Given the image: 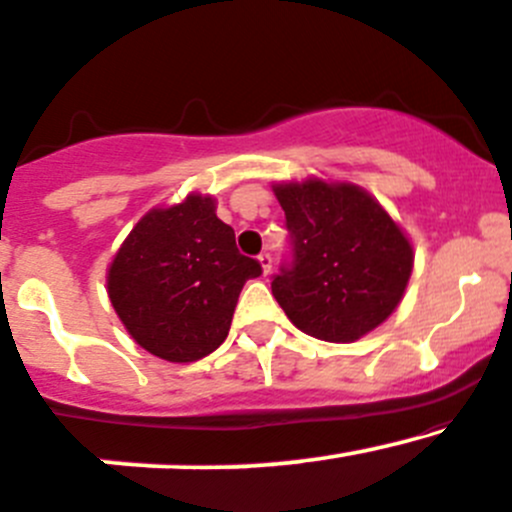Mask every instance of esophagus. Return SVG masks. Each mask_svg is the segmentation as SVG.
<instances>
[{"label": "esophagus", "mask_w": 512, "mask_h": 512, "mask_svg": "<svg viewBox=\"0 0 512 512\" xmlns=\"http://www.w3.org/2000/svg\"><path fill=\"white\" fill-rule=\"evenodd\" d=\"M258 263H261L263 275L271 273V268H273V258H271V254H261V256H258Z\"/></svg>", "instance_id": "esophagus-1"}]
</instances>
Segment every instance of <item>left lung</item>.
Masks as SVG:
<instances>
[{
  "instance_id": "obj_1",
  "label": "left lung",
  "mask_w": 512,
  "mask_h": 512,
  "mask_svg": "<svg viewBox=\"0 0 512 512\" xmlns=\"http://www.w3.org/2000/svg\"><path fill=\"white\" fill-rule=\"evenodd\" d=\"M295 258L273 278V297L297 329L353 343L384 324L413 271V244L399 222L350 181L273 183Z\"/></svg>"
}]
</instances>
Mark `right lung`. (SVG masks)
Instances as JSON below:
<instances>
[{
  "mask_svg": "<svg viewBox=\"0 0 512 512\" xmlns=\"http://www.w3.org/2000/svg\"><path fill=\"white\" fill-rule=\"evenodd\" d=\"M212 195L152 208L106 271L108 300L132 341L169 363H193L225 341L241 287L261 275L241 256Z\"/></svg>",
  "mask_w": 512,
  "mask_h": 512,
  "instance_id": "obj_1",
  "label": "right lung"
}]
</instances>
